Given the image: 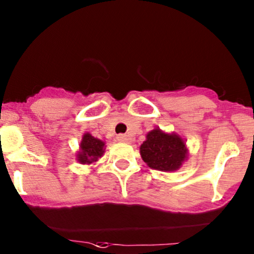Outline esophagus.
Wrapping results in <instances>:
<instances>
[{
	"instance_id": "esophagus-1",
	"label": "esophagus",
	"mask_w": 254,
	"mask_h": 254,
	"mask_svg": "<svg viewBox=\"0 0 254 254\" xmlns=\"http://www.w3.org/2000/svg\"><path fill=\"white\" fill-rule=\"evenodd\" d=\"M117 138H118V141L120 142H130L131 141V138H130L129 135H125V134H120L117 136Z\"/></svg>"
}]
</instances>
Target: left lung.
Wrapping results in <instances>:
<instances>
[{"instance_id":"left-lung-1","label":"left lung","mask_w":254,"mask_h":254,"mask_svg":"<svg viewBox=\"0 0 254 254\" xmlns=\"http://www.w3.org/2000/svg\"><path fill=\"white\" fill-rule=\"evenodd\" d=\"M188 148L183 138L175 132L167 134L156 127L146 135L140 154L149 168L161 172H175L188 158Z\"/></svg>"}]
</instances>
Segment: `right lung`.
<instances>
[{
  "mask_svg": "<svg viewBox=\"0 0 254 254\" xmlns=\"http://www.w3.org/2000/svg\"><path fill=\"white\" fill-rule=\"evenodd\" d=\"M105 153V142L93 137L91 134H84L80 142V149L76 154V159L81 164H91L97 162L98 158Z\"/></svg>",
  "mask_w": 254,
  "mask_h": 254,
  "instance_id": "right-lung-1",
  "label": "right lung"
}]
</instances>
